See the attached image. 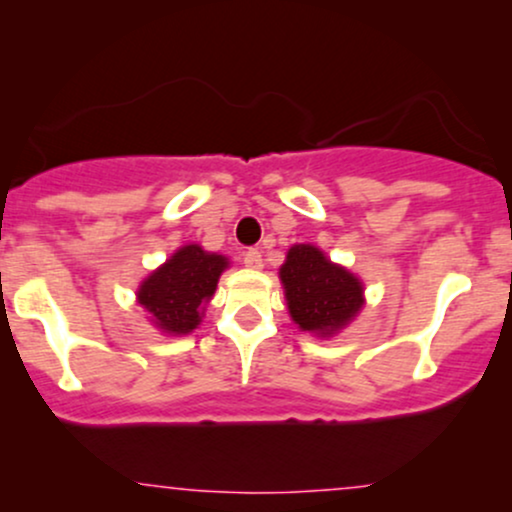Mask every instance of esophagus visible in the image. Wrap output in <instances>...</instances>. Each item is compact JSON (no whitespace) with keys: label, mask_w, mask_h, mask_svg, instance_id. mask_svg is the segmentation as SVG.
Masks as SVG:
<instances>
[{"label":"esophagus","mask_w":512,"mask_h":512,"mask_svg":"<svg viewBox=\"0 0 512 512\" xmlns=\"http://www.w3.org/2000/svg\"><path fill=\"white\" fill-rule=\"evenodd\" d=\"M243 264L248 269H262V252L260 250H245L243 252Z\"/></svg>","instance_id":"34e87169"}]
</instances>
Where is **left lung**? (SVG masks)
Returning a JSON list of instances; mask_svg holds the SVG:
<instances>
[{"label": "left lung", "instance_id": "left-lung-1", "mask_svg": "<svg viewBox=\"0 0 512 512\" xmlns=\"http://www.w3.org/2000/svg\"><path fill=\"white\" fill-rule=\"evenodd\" d=\"M279 279L291 320L313 337H337L366 305L363 281L313 243L291 245Z\"/></svg>", "mask_w": 512, "mask_h": 512}]
</instances>
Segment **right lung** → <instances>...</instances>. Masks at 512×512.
Segmentation results:
<instances>
[{
    "mask_svg": "<svg viewBox=\"0 0 512 512\" xmlns=\"http://www.w3.org/2000/svg\"><path fill=\"white\" fill-rule=\"evenodd\" d=\"M231 260L199 243L182 245L161 267L137 286V303L149 313V322L166 337H185L202 325L207 303L214 298L221 274Z\"/></svg>",
    "mask_w": 512,
    "mask_h": 512,
    "instance_id": "add662e5",
    "label": "right lung"
}]
</instances>
